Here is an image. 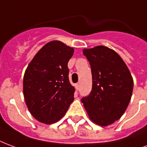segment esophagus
<instances>
[{"label":"esophagus","mask_w":147,"mask_h":147,"mask_svg":"<svg viewBox=\"0 0 147 147\" xmlns=\"http://www.w3.org/2000/svg\"><path fill=\"white\" fill-rule=\"evenodd\" d=\"M79 86H80V85H79V84H75V88H76V90H77V91L79 89Z\"/></svg>","instance_id":"esophagus-1"}]
</instances>
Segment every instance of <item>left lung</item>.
I'll return each instance as SVG.
<instances>
[{
	"label": "left lung",
	"instance_id": "8db88e82",
	"mask_svg": "<svg viewBox=\"0 0 147 147\" xmlns=\"http://www.w3.org/2000/svg\"><path fill=\"white\" fill-rule=\"evenodd\" d=\"M89 61L92 89L81 98L90 120L106 127L121 117L132 95L133 78L121 57L103 45L83 49Z\"/></svg>",
	"mask_w": 147,
	"mask_h": 147
}]
</instances>
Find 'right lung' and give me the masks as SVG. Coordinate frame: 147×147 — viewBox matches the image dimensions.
<instances>
[{"label": "right lung", "mask_w": 147, "mask_h": 147, "mask_svg": "<svg viewBox=\"0 0 147 147\" xmlns=\"http://www.w3.org/2000/svg\"><path fill=\"white\" fill-rule=\"evenodd\" d=\"M74 49L59 40L43 46L29 63L23 77V95L31 115L50 125L59 121L74 99L67 63Z\"/></svg>", "instance_id": "obj_1"}]
</instances>
